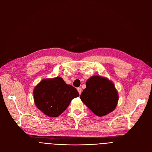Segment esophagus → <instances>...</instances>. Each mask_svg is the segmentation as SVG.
Returning <instances> with one entry per match:
<instances>
[{
	"label": "esophagus",
	"mask_w": 152,
	"mask_h": 152,
	"mask_svg": "<svg viewBox=\"0 0 152 152\" xmlns=\"http://www.w3.org/2000/svg\"><path fill=\"white\" fill-rule=\"evenodd\" d=\"M77 91H78L79 94H81V92H82V89L81 88H80V87H79V88L77 89Z\"/></svg>",
	"instance_id": "34e87169"
}]
</instances>
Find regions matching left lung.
<instances>
[{"label": "left lung", "mask_w": 152, "mask_h": 152, "mask_svg": "<svg viewBox=\"0 0 152 152\" xmlns=\"http://www.w3.org/2000/svg\"><path fill=\"white\" fill-rule=\"evenodd\" d=\"M86 85L80 98L95 115L105 116L116 108L119 95L112 81L96 75L87 79Z\"/></svg>", "instance_id": "obj_1"}]
</instances>
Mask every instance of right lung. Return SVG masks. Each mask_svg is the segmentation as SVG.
<instances>
[{"label": "right lung", "mask_w": 152, "mask_h": 152, "mask_svg": "<svg viewBox=\"0 0 152 152\" xmlns=\"http://www.w3.org/2000/svg\"><path fill=\"white\" fill-rule=\"evenodd\" d=\"M37 108L49 117L60 116L74 98L79 96L77 90L60 77L42 79L34 89Z\"/></svg>", "instance_id": "add662e5"}]
</instances>
